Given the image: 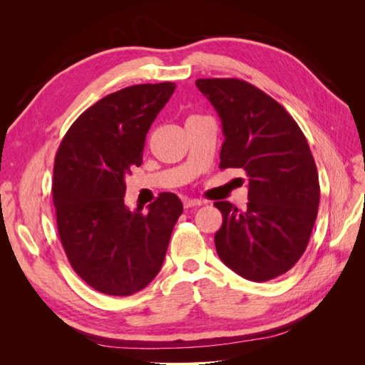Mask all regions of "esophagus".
Segmentation results:
<instances>
[{
  "mask_svg": "<svg viewBox=\"0 0 365 365\" xmlns=\"http://www.w3.org/2000/svg\"><path fill=\"white\" fill-rule=\"evenodd\" d=\"M184 202V207L185 208H193V207H200L202 202L200 200H190V197H185V200L182 201Z\"/></svg>",
  "mask_w": 365,
  "mask_h": 365,
  "instance_id": "esophagus-1",
  "label": "esophagus"
}]
</instances>
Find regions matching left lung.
<instances>
[{
	"label": "left lung",
	"mask_w": 365,
	"mask_h": 365,
	"mask_svg": "<svg viewBox=\"0 0 365 365\" xmlns=\"http://www.w3.org/2000/svg\"><path fill=\"white\" fill-rule=\"evenodd\" d=\"M196 86L222 121L220 169H242L248 204L215 207L219 259L240 277L268 282L300 260L318 213L319 182L307 140L297 121L267 93L240 79H197Z\"/></svg>",
	"instance_id": "1"
}]
</instances>
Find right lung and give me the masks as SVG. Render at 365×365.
Here are the masks:
<instances>
[{"instance_id":"obj_1","label":"right lung","mask_w":365,"mask_h":365,"mask_svg":"<svg viewBox=\"0 0 365 365\" xmlns=\"http://www.w3.org/2000/svg\"><path fill=\"white\" fill-rule=\"evenodd\" d=\"M175 83H143L108 94L83 111L54 158L53 204L76 274L106 295H132L155 279L182 213L163 192L148 213L125 205V176L143 163L146 134Z\"/></svg>"}]
</instances>
